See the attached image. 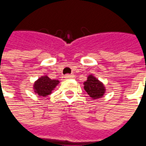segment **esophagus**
Returning a JSON list of instances; mask_svg holds the SVG:
<instances>
[{
  "instance_id": "34e87169",
  "label": "esophagus",
  "mask_w": 146,
  "mask_h": 146,
  "mask_svg": "<svg viewBox=\"0 0 146 146\" xmlns=\"http://www.w3.org/2000/svg\"><path fill=\"white\" fill-rule=\"evenodd\" d=\"M65 78H66V79L74 78V75L73 74H66V75H65Z\"/></svg>"
}]
</instances>
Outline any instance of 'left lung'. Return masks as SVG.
Returning <instances> with one entry per match:
<instances>
[{
  "mask_svg": "<svg viewBox=\"0 0 146 146\" xmlns=\"http://www.w3.org/2000/svg\"><path fill=\"white\" fill-rule=\"evenodd\" d=\"M84 90L92 98L96 99L101 98L104 95L105 88L103 84L92 75L88 76L87 81L84 83Z\"/></svg>",
  "mask_w": 146,
  "mask_h": 146,
  "instance_id": "8db88e82",
  "label": "left lung"
}]
</instances>
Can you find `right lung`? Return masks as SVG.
I'll list each match as a JSON object with an SVG mask.
<instances>
[{"instance_id": "add662e5", "label": "right lung", "mask_w": 146, "mask_h": 146, "mask_svg": "<svg viewBox=\"0 0 146 146\" xmlns=\"http://www.w3.org/2000/svg\"><path fill=\"white\" fill-rule=\"evenodd\" d=\"M58 84V80H51L47 76H41L36 80L34 84L33 88L38 95L45 97L51 94V91L55 88V86Z\"/></svg>"}]
</instances>
